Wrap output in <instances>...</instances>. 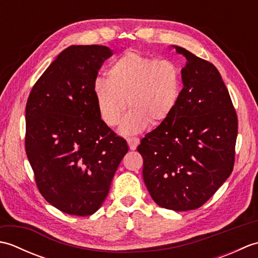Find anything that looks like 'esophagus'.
Here are the masks:
<instances>
[{
  "label": "esophagus",
  "instance_id": "1",
  "mask_svg": "<svg viewBox=\"0 0 258 258\" xmlns=\"http://www.w3.org/2000/svg\"><path fill=\"white\" fill-rule=\"evenodd\" d=\"M126 141H127V144L130 146V149L132 151L136 150V147H138V145L140 144V139L139 138H127V139H126Z\"/></svg>",
  "mask_w": 258,
  "mask_h": 258
}]
</instances>
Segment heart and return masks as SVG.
<instances>
[{"mask_svg": "<svg viewBox=\"0 0 258 258\" xmlns=\"http://www.w3.org/2000/svg\"><path fill=\"white\" fill-rule=\"evenodd\" d=\"M106 79H98L93 85L98 113L106 125L115 126L128 104L132 109L120 125L123 134H136L150 123L166 122L182 95V73L176 64L136 50L115 58Z\"/></svg>", "mask_w": 258, "mask_h": 258, "instance_id": "b5f03b06", "label": "heart"}]
</instances>
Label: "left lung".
I'll return each instance as SVG.
<instances>
[{"instance_id": "8db88e82", "label": "left lung", "mask_w": 258, "mask_h": 258, "mask_svg": "<svg viewBox=\"0 0 258 258\" xmlns=\"http://www.w3.org/2000/svg\"><path fill=\"white\" fill-rule=\"evenodd\" d=\"M183 90L166 122L142 139L143 178L158 206L184 212L211 199L233 172L237 114L217 69L183 47Z\"/></svg>"}]
</instances>
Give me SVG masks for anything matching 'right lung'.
Instances as JSON below:
<instances>
[{
    "label": "right lung",
    "mask_w": 258,
    "mask_h": 258,
    "mask_svg": "<svg viewBox=\"0 0 258 258\" xmlns=\"http://www.w3.org/2000/svg\"><path fill=\"white\" fill-rule=\"evenodd\" d=\"M112 51L72 45L36 81L25 108V151L42 196L63 213L89 216L103 204L128 146L104 123L93 93Z\"/></svg>",
    "instance_id": "right-lung-1"
}]
</instances>
